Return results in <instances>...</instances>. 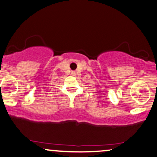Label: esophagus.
<instances>
[{"label":"esophagus","mask_w":157,"mask_h":157,"mask_svg":"<svg viewBox=\"0 0 157 157\" xmlns=\"http://www.w3.org/2000/svg\"><path fill=\"white\" fill-rule=\"evenodd\" d=\"M72 75H75V72H72Z\"/></svg>","instance_id":"obj_1"}]
</instances>
